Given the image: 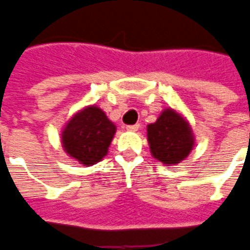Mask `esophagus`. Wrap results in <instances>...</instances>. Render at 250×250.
<instances>
[{
  "instance_id": "1",
  "label": "esophagus",
  "mask_w": 250,
  "mask_h": 250,
  "mask_svg": "<svg viewBox=\"0 0 250 250\" xmlns=\"http://www.w3.org/2000/svg\"><path fill=\"white\" fill-rule=\"evenodd\" d=\"M138 129H140V124H136V125H129V126H126V130H129V132H137Z\"/></svg>"
}]
</instances>
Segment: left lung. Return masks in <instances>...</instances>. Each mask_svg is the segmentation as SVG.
<instances>
[{
  "label": "left lung",
  "mask_w": 250,
  "mask_h": 250,
  "mask_svg": "<svg viewBox=\"0 0 250 250\" xmlns=\"http://www.w3.org/2000/svg\"><path fill=\"white\" fill-rule=\"evenodd\" d=\"M146 130L150 153L164 165L180 164L193 150L192 127L187 118L172 107L164 109L157 121L149 124Z\"/></svg>",
  "instance_id": "8db88e82"
}]
</instances>
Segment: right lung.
I'll list each match as a JSON object with an SVG mask.
<instances>
[{"label":"right lung","instance_id":"right-lung-1","mask_svg":"<svg viewBox=\"0 0 250 250\" xmlns=\"http://www.w3.org/2000/svg\"><path fill=\"white\" fill-rule=\"evenodd\" d=\"M116 125L103 109L89 105L73 114L61 132L63 150L83 167H92L107 154Z\"/></svg>","mask_w":250,"mask_h":250}]
</instances>
